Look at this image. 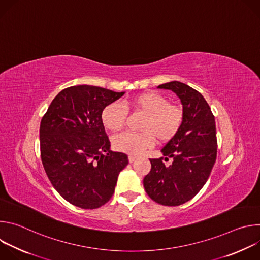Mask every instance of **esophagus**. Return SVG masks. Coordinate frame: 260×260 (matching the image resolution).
Instances as JSON below:
<instances>
[{"instance_id":"obj_1","label":"esophagus","mask_w":260,"mask_h":260,"mask_svg":"<svg viewBox=\"0 0 260 260\" xmlns=\"http://www.w3.org/2000/svg\"><path fill=\"white\" fill-rule=\"evenodd\" d=\"M136 160V156H133V155H128V161L129 162H134Z\"/></svg>"}]
</instances>
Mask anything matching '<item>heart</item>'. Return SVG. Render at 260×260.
Wrapping results in <instances>:
<instances>
[{
    "label": "heart",
    "mask_w": 260,
    "mask_h": 260,
    "mask_svg": "<svg viewBox=\"0 0 260 260\" xmlns=\"http://www.w3.org/2000/svg\"><path fill=\"white\" fill-rule=\"evenodd\" d=\"M127 110L144 114L139 133L125 132L113 139L118 151L140 155L155 143L168 142L176 136L184 120L183 109L171 104L169 99L157 92H143L120 103H111L102 111V122L111 132L121 129L127 118Z\"/></svg>",
    "instance_id": "1"
}]
</instances>
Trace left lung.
I'll use <instances>...</instances> for the list:
<instances>
[{"mask_svg":"<svg viewBox=\"0 0 260 260\" xmlns=\"http://www.w3.org/2000/svg\"><path fill=\"white\" fill-rule=\"evenodd\" d=\"M171 89L181 100L184 120L181 128L161 149L166 156L150 158L151 170L143 180L151 200L164 206H180L196 197L206 184L217 156L215 118L204 96L179 81L158 86ZM173 159L165 166L163 159Z\"/></svg>","mask_w":260,"mask_h":260,"instance_id":"8db88e82","label":"left lung"}]
</instances>
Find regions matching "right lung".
<instances>
[{
    "label": "right lung",
    "instance_id": "right-lung-1",
    "mask_svg": "<svg viewBox=\"0 0 260 260\" xmlns=\"http://www.w3.org/2000/svg\"><path fill=\"white\" fill-rule=\"evenodd\" d=\"M123 94L99 86H71L53 99L41 119L44 170L56 191L74 206L92 210L109 202L128 164L125 153L109 149L101 118L103 109Z\"/></svg>",
    "mask_w": 260,
    "mask_h": 260
}]
</instances>
